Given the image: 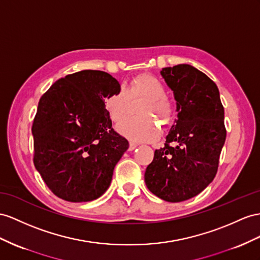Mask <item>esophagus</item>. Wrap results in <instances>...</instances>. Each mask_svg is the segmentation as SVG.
Listing matches in <instances>:
<instances>
[{
    "label": "esophagus",
    "mask_w": 260,
    "mask_h": 260,
    "mask_svg": "<svg viewBox=\"0 0 260 260\" xmlns=\"http://www.w3.org/2000/svg\"><path fill=\"white\" fill-rule=\"evenodd\" d=\"M137 147V144H135V143H133V142H131L129 143V147H128V150H134L135 148Z\"/></svg>",
    "instance_id": "34e87169"
}]
</instances>
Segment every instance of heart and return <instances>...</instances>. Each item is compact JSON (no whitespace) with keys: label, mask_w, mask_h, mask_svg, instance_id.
<instances>
[{"label":"heart","mask_w":260,"mask_h":260,"mask_svg":"<svg viewBox=\"0 0 260 260\" xmlns=\"http://www.w3.org/2000/svg\"><path fill=\"white\" fill-rule=\"evenodd\" d=\"M146 100L138 111L141 117L125 118L117 125L119 134L134 142H150L156 139L160 129L154 121L159 119L161 125L168 126L176 115V102L166 95V86L158 78L151 75H141L125 86L111 93L104 100V108L113 122L122 121L127 114L131 101Z\"/></svg>","instance_id":"b5f03b06"}]
</instances>
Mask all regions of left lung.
<instances>
[{"label":"left lung","mask_w":260,"mask_h":260,"mask_svg":"<svg viewBox=\"0 0 260 260\" xmlns=\"http://www.w3.org/2000/svg\"><path fill=\"white\" fill-rule=\"evenodd\" d=\"M160 75L174 91L178 115L165 147L155 150L146 168L145 182L158 198L181 202L202 192L216 175L226 138L224 108L216 84L193 66L167 67Z\"/></svg>","instance_id":"8db88e82"}]
</instances>
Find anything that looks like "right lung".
I'll return each mask as SVG.
<instances>
[{
    "label": "right lung",
    "mask_w": 260,
    "mask_h": 260,
    "mask_svg": "<svg viewBox=\"0 0 260 260\" xmlns=\"http://www.w3.org/2000/svg\"><path fill=\"white\" fill-rule=\"evenodd\" d=\"M118 90L108 72L82 70L59 79L39 100L31 127L34 165L58 198L89 202L109 189L128 149L104 108L105 98Z\"/></svg>",
    "instance_id": "obj_1"
}]
</instances>
